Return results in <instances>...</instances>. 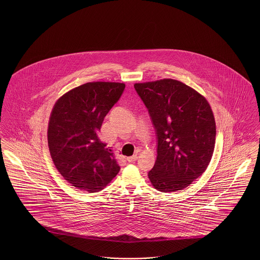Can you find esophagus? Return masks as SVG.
Returning <instances> with one entry per match:
<instances>
[{
	"instance_id": "1",
	"label": "esophagus",
	"mask_w": 260,
	"mask_h": 260,
	"mask_svg": "<svg viewBox=\"0 0 260 260\" xmlns=\"http://www.w3.org/2000/svg\"><path fill=\"white\" fill-rule=\"evenodd\" d=\"M138 159V156L136 154H134L133 156H129V157H126V161L129 162V163H134L136 160Z\"/></svg>"
}]
</instances>
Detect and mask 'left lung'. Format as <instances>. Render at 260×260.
Segmentation results:
<instances>
[{
    "label": "left lung",
    "mask_w": 260,
    "mask_h": 260,
    "mask_svg": "<svg viewBox=\"0 0 260 260\" xmlns=\"http://www.w3.org/2000/svg\"><path fill=\"white\" fill-rule=\"evenodd\" d=\"M148 109L157 139V157L148 173L162 192L185 189L204 173L213 156L215 121L208 101L173 79L134 85Z\"/></svg>",
    "instance_id": "1"
}]
</instances>
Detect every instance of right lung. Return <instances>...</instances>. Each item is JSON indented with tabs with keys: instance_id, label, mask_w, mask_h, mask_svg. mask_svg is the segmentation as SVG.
I'll use <instances>...</instances> for the list:
<instances>
[{
	"instance_id": "add662e5",
	"label": "right lung",
	"mask_w": 260,
	"mask_h": 260,
	"mask_svg": "<svg viewBox=\"0 0 260 260\" xmlns=\"http://www.w3.org/2000/svg\"><path fill=\"white\" fill-rule=\"evenodd\" d=\"M124 89L123 83H87L63 94L53 107L47 129L50 155L59 173L77 189L100 191L120 171L98 134Z\"/></svg>"
}]
</instances>
